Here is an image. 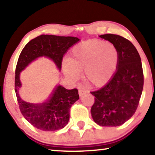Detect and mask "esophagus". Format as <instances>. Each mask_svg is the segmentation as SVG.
I'll list each match as a JSON object with an SVG mask.
<instances>
[{
  "mask_svg": "<svg viewBox=\"0 0 155 155\" xmlns=\"http://www.w3.org/2000/svg\"><path fill=\"white\" fill-rule=\"evenodd\" d=\"M85 93V91L82 88V87H79V88H78V94H79L80 96L84 95Z\"/></svg>",
  "mask_w": 155,
  "mask_h": 155,
  "instance_id": "34e87169",
  "label": "esophagus"
}]
</instances>
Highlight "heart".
<instances>
[{"mask_svg":"<svg viewBox=\"0 0 155 155\" xmlns=\"http://www.w3.org/2000/svg\"><path fill=\"white\" fill-rule=\"evenodd\" d=\"M120 54L112 44L92 40L74 47L64 61L63 68L67 77L77 79L79 72L85 71L86 81L93 86H101L110 80L116 71Z\"/></svg>","mask_w":155,"mask_h":155,"instance_id":"heart-1","label":"heart"}]
</instances>
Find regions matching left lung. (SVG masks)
Segmentation results:
<instances>
[{
	"label": "left lung",
	"instance_id": "8db88e82",
	"mask_svg": "<svg viewBox=\"0 0 155 155\" xmlns=\"http://www.w3.org/2000/svg\"><path fill=\"white\" fill-rule=\"evenodd\" d=\"M100 37L117 48L120 60L109 81L91 92L94 96L91 115L99 125L117 127L131 118L139 104L144 81L141 59L133 44L123 37L114 34Z\"/></svg>",
	"mask_w": 155,
	"mask_h": 155
}]
</instances>
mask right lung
<instances>
[{
	"mask_svg": "<svg viewBox=\"0 0 155 155\" xmlns=\"http://www.w3.org/2000/svg\"><path fill=\"white\" fill-rule=\"evenodd\" d=\"M79 40L74 37L41 35L30 41L21 52L15 70L16 95L23 116L38 129L52 131L64 127L70 119L71 107L79 99L78 90H68L58 85L45 102H26L20 97L18 94V90L21 86L20 72L32 61L42 56L51 59L61 70L64 54Z\"/></svg>",
	"mask_w": 155,
	"mask_h": 155,
	"instance_id": "1",
	"label": "right lung"
}]
</instances>
